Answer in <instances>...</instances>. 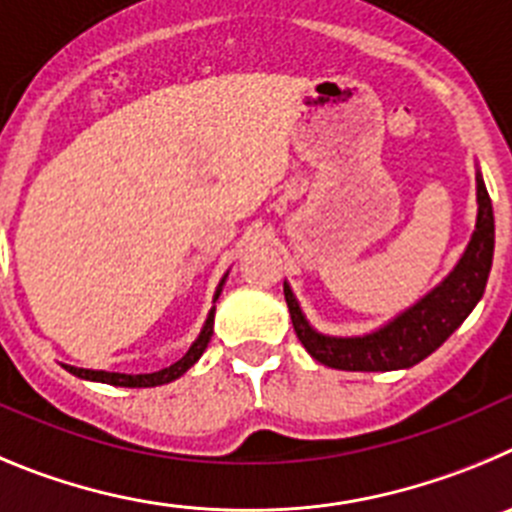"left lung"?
<instances>
[{
	"instance_id": "8db88e82",
	"label": "left lung",
	"mask_w": 512,
	"mask_h": 512,
	"mask_svg": "<svg viewBox=\"0 0 512 512\" xmlns=\"http://www.w3.org/2000/svg\"><path fill=\"white\" fill-rule=\"evenodd\" d=\"M477 229L472 234L467 252L454 267V273L428 293L421 303L390 321L385 329L354 339H334V336L316 334L303 319L296 298L285 285L290 321L298 339L316 362L334 370L377 372L413 367L454 334L459 324L469 316L477 301L485 293L487 275L495 252V216L485 181L477 176Z\"/></svg>"
}]
</instances>
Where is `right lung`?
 <instances>
[{
  "label": "right lung",
  "instance_id": "obj_1",
  "mask_svg": "<svg viewBox=\"0 0 512 512\" xmlns=\"http://www.w3.org/2000/svg\"><path fill=\"white\" fill-rule=\"evenodd\" d=\"M216 296H219V290H216ZM211 334H214V311L209 313V319H206L204 331L196 342L191 344L186 354H183L178 362H173L170 367L158 372H150V375H124V372H101V370H81V367H66L68 372H73L76 377H84V380H99L107 382V385H119V388H155V385H163V382L176 380L181 377L188 367L196 362V359L204 354L206 344L211 342Z\"/></svg>",
  "mask_w": 512,
  "mask_h": 512
}]
</instances>
